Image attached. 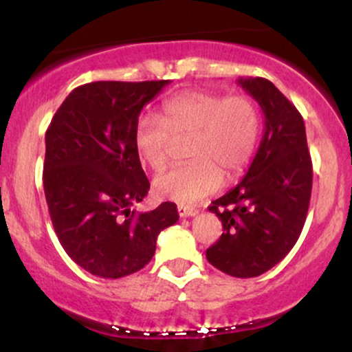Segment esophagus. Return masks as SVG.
Wrapping results in <instances>:
<instances>
[{
  "label": "esophagus",
  "mask_w": 352,
  "mask_h": 352,
  "mask_svg": "<svg viewBox=\"0 0 352 352\" xmlns=\"http://www.w3.org/2000/svg\"><path fill=\"white\" fill-rule=\"evenodd\" d=\"M177 210H179V215L180 217H195L197 213H199V210H197V208L185 207V205H179V207H177Z\"/></svg>",
  "instance_id": "esophagus-1"
}]
</instances>
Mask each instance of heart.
Listing matches in <instances>:
<instances>
[{
    "mask_svg": "<svg viewBox=\"0 0 352 352\" xmlns=\"http://www.w3.org/2000/svg\"><path fill=\"white\" fill-rule=\"evenodd\" d=\"M260 112L245 96L187 91L164 104L159 117L142 116L135 124L134 145L151 170L168 160L173 140L188 139L190 162L160 173L153 192L165 200L193 204L235 179L253 159L260 140Z\"/></svg>",
    "mask_w": 352,
    "mask_h": 352,
    "instance_id": "1",
    "label": "heart"
}]
</instances>
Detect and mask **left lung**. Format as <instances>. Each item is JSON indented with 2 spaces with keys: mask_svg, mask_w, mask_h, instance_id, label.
<instances>
[{
  "mask_svg": "<svg viewBox=\"0 0 352 352\" xmlns=\"http://www.w3.org/2000/svg\"><path fill=\"white\" fill-rule=\"evenodd\" d=\"M260 104L265 129L245 179L208 210L223 233L207 250V260L235 278L260 276L293 248L308 213L313 164L298 109L263 78L238 79Z\"/></svg>",
  "mask_w": 352,
  "mask_h": 352,
  "instance_id": "obj_1",
  "label": "left lung"
}]
</instances>
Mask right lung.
<instances>
[{
  "label": "right lung",
  "instance_id": "right-lung-1",
  "mask_svg": "<svg viewBox=\"0 0 352 352\" xmlns=\"http://www.w3.org/2000/svg\"><path fill=\"white\" fill-rule=\"evenodd\" d=\"M168 80H98L76 87L46 131L44 195L56 235L72 260L94 276L142 270L164 228L179 220L164 201L135 213L151 184L134 145L145 104Z\"/></svg>",
  "mask_w": 352,
  "mask_h": 352
}]
</instances>
